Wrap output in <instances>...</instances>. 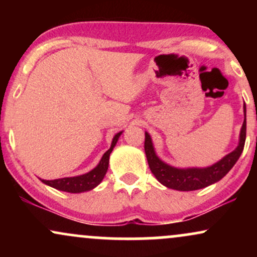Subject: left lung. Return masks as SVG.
I'll return each mask as SVG.
<instances>
[{
	"instance_id": "1",
	"label": "left lung",
	"mask_w": 257,
	"mask_h": 257,
	"mask_svg": "<svg viewBox=\"0 0 257 257\" xmlns=\"http://www.w3.org/2000/svg\"><path fill=\"white\" fill-rule=\"evenodd\" d=\"M245 138L246 108L244 104V122L240 129L239 145L234 151L228 153L214 166L208 168H188V169H178L168 166L156 156L151 138L147 133H145V153L150 169L162 185L178 191H194L217 182L232 169L243 152Z\"/></svg>"
}]
</instances>
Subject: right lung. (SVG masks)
Here are the masks:
<instances>
[{
	"label": "right lung",
	"instance_id": "right-lung-1",
	"mask_svg": "<svg viewBox=\"0 0 257 257\" xmlns=\"http://www.w3.org/2000/svg\"><path fill=\"white\" fill-rule=\"evenodd\" d=\"M120 134H122V132L114 135L113 140H112L111 147L104 153L100 163L94 168L91 172L83 174V175L73 176V178L41 180V181H42L43 184L51 186L53 188H57L59 191H64V192H70V193H81V192H85V191L93 190L94 187H96V186L102 181L106 172H107L110 153L112 152V150H113L114 145L117 144V140H118Z\"/></svg>",
	"mask_w": 257,
	"mask_h": 257
}]
</instances>
